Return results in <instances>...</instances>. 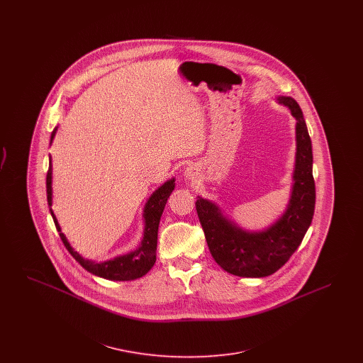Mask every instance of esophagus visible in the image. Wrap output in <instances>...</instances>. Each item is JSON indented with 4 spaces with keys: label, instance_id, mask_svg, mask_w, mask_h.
I'll use <instances>...</instances> for the list:
<instances>
[{
    "label": "esophagus",
    "instance_id": "34e87169",
    "mask_svg": "<svg viewBox=\"0 0 363 363\" xmlns=\"http://www.w3.org/2000/svg\"><path fill=\"white\" fill-rule=\"evenodd\" d=\"M185 177H186V179H190V181H194L196 178H197V169L194 167V166H188L186 169H185Z\"/></svg>",
    "mask_w": 363,
    "mask_h": 363
}]
</instances>
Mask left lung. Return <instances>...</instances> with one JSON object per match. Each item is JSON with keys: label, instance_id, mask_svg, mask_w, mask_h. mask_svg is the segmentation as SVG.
I'll use <instances>...</instances> for the list:
<instances>
[{"label": "left lung", "instance_id": "left-lung-1", "mask_svg": "<svg viewBox=\"0 0 363 363\" xmlns=\"http://www.w3.org/2000/svg\"><path fill=\"white\" fill-rule=\"evenodd\" d=\"M277 102L289 107L296 121L293 186L283 215L261 231H247L223 215L213 201L200 196L196 201L212 257L235 277H265L275 274L301 245L314 213L315 186L308 126L299 104L293 98L277 96Z\"/></svg>", "mask_w": 363, "mask_h": 363}]
</instances>
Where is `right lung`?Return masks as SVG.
I'll use <instances>...</instances> for the list:
<instances>
[{
  "label": "right lung",
  "instance_id": "add662e5",
  "mask_svg": "<svg viewBox=\"0 0 363 363\" xmlns=\"http://www.w3.org/2000/svg\"><path fill=\"white\" fill-rule=\"evenodd\" d=\"M58 128H54L50 138V144L55 138ZM52 156H49V172L46 177V189H48V203L50 207V213H52V220L55 223L57 230L60 231V237L64 242L65 247L69 250L70 255L74 257V259L91 272L92 275L108 279V280H135L138 277H144L155 264L156 261V245H157V228H159V222L160 216L164 211L167 199L173 193L175 188V178H172L166 181L163 185H160L157 189L151 194V197L147 200L144 211H143V218H144V233H143V240L140 242L136 249L132 252H128L121 256H117L114 259L102 261V262H95L92 259H83L82 255H79L67 240L64 233H61V227L57 222V218L52 212Z\"/></svg>",
  "mask_w": 363,
  "mask_h": 363
}]
</instances>
